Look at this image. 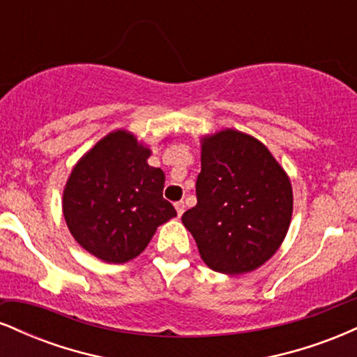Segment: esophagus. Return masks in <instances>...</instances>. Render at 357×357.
<instances>
[{
  "label": "esophagus",
  "mask_w": 357,
  "mask_h": 357,
  "mask_svg": "<svg viewBox=\"0 0 357 357\" xmlns=\"http://www.w3.org/2000/svg\"><path fill=\"white\" fill-rule=\"evenodd\" d=\"M174 208H176V213H178V216H181L184 213V203L183 202L174 203Z\"/></svg>",
  "instance_id": "obj_1"
}]
</instances>
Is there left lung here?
<instances>
[{"mask_svg":"<svg viewBox=\"0 0 357 357\" xmlns=\"http://www.w3.org/2000/svg\"><path fill=\"white\" fill-rule=\"evenodd\" d=\"M198 203L183 225L211 270L253 272L270 260L289 231L292 184L268 147L250 134L223 129L202 137Z\"/></svg>","mask_w":357,"mask_h":357,"instance_id":"1","label":"left lung"}]
</instances>
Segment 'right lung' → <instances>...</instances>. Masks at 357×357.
Wrapping results in <instances>:
<instances>
[{"instance_id":"obj_1","label":"right lung","mask_w":357,"mask_h":357,"mask_svg":"<svg viewBox=\"0 0 357 357\" xmlns=\"http://www.w3.org/2000/svg\"><path fill=\"white\" fill-rule=\"evenodd\" d=\"M151 149L132 132L102 137L73 166L61 210L68 230L90 255L126 264L144 252L159 225L176 216L162 198L166 176L147 165Z\"/></svg>"}]
</instances>
